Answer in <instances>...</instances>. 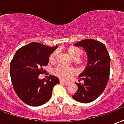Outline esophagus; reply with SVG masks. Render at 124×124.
<instances>
[{"label": "esophagus", "instance_id": "34e87169", "mask_svg": "<svg viewBox=\"0 0 124 124\" xmlns=\"http://www.w3.org/2000/svg\"><path fill=\"white\" fill-rule=\"evenodd\" d=\"M60 83L62 84H64V85H66V86H67L68 84V82H65V81H63V80H60Z\"/></svg>", "mask_w": 124, "mask_h": 124}]
</instances>
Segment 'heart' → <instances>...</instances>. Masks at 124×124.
I'll list each match as a JSON object with an SVG mask.
<instances>
[{
  "label": "heart",
  "instance_id": "1",
  "mask_svg": "<svg viewBox=\"0 0 124 124\" xmlns=\"http://www.w3.org/2000/svg\"><path fill=\"white\" fill-rule=\"evenodd\" d=\"M66 52L70 56V58L74 61H77L80 59L82 54V51L80 48L74 46L68 47L66 49ZM57 54H58L57 51L53 52L49 56V61L51 63H54L56 62ZM54 73L55 75H56L60 79L68 80L74 74V71L72 68H68L60 66L54 69Z\"/></svg>",
  "mask_w": 124,
  "mask_h": 124
}]
</instances>
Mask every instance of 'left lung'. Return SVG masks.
Instances as JSON below:
<instances>
[{
    "mask_svg": "<svg viewBox=\"0 0 124 124\" xmlns=\"http://www.w3.org/2000/svg\"><path fill=\"white\" fill-rule=\"evenodd\" d=\"M86 51L88 62L79 75L84 83H76L78 90L72 98L82 103H90L100 96L106 88L109 76L110 57L104 44L93 39L80 40L74 44Z\"/></svg>",
    "mask_w": 124,
    "mask_h": 124,
    "instance_id": "obj_1",
    "label": "left lung"
}]
</instances>
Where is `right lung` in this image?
I'll return each mask as SVG.
<instances>
[{
  "mask_svg": "<svg viewBox=\"0 0 124 124\" xmlns=\"http://www.w3.org/2000/svg\"><path fill=\"white\" fill-rule=\"evenodd\" d=\"M57 48L31 42L15 53L10 62V78L15 92L25 104L38 106L51 98L52 89L59 79L49 76L46 80H40L38 76L44 72L42 66L48 64L50 55Z\"/></svg>",
  "mask_w": 124,
  "mask_h": 124,
  "instance_id": "1",
  "label": "right lung"
}]
</instances>
